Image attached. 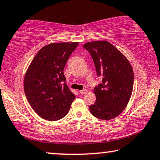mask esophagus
I'll use <instances>...</instances> for the list:
<instances>
[{
  "label": "esophagus",
  "mask_w": 160,
  "mask_h": 160,
  "mask_svg": "<svg viewBox=\"0 0 160 160\" xmlns=\"http://www.w3.org/2000/svg\"><path fill=\"white\" fill-rule=\"evenodd\" d=\"M87 92H88V90H85V89H84V90H80V91H79V93H80V94H82V95H84V94H86Z\"/></svg>",
  "instance_id": "esophagus-1"
}]
</instances>
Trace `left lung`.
<instances>
[{
	"instance_id": "left-lung-1",
	"label": "left lung",
	"mask_w": 160,
	"mask_h": 160,
	"mask_svg": "<svg viewBox=\"0 0 160 160\" xmlns=\"http://www.w3.org/2000/svg\"><path fill=\"white\" fill-rule=\"evenodd\" d=\"M92 58L97 75L102 82L95 87L96 101L90 112L101 120H111L124 110L132 95L134 72L128 59L107 41L83 45Z\"/></svg>"
}]
</instances>
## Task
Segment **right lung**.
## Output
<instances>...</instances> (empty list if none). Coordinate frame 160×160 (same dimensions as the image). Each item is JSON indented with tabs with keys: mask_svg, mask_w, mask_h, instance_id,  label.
Masks as SVG:
<instances>
[{
	"mask_svg": "<svg viewBox=\"0 0 160 160\" xmlns=\"http://www.w3.org/2000/svg\"><path fill=\"white\" fill-rule=\"evenodd\" d=\"M78 45V42H60L45 45L27 70L25 94L32 109L43 119H62L76 98L66 84L64 68Z\"/></svg>",
	"mask_w": 160,
	"mask_h": 160,
	"instance_id": "obj_1",
	"label": "right lung"
}]
</instances>
